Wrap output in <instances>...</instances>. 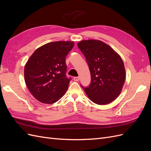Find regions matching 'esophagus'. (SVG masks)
Returning a JSON list of instances; mask_svg holds the SVG:
<instances>
[{"label": "esophagus", "mask_w": 151, "mask_h": 151, "mask_svg": "<svg viewBox=\"0 0 151 151\" xmlns=\"http://www.w3.org/2000/svg\"><path fill=\"white\" fill-rule=\"evenodd\" d=\"M74 80L75 81H79V77H74Z\"/></svg>", "instance_id": "obj_1"}]
</instances>
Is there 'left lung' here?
<instances>
[{
    "label": "left lung",
    "instance_id": "1",
    "mask_svg": "<svg viewBox=\"0 0 151 151\" xmlns=\"http://www.w3.org/2000/svg\"><path fill=\"white\" fill-rule=\"evenodd\" d=\"M77 46L84 55L90 70L91 82L83 88L93 103L106 104L116 99L125 81V68L120 55L98 40L81 41Z\"/></svg>",
    "mask_w": 151,
    "mask_h": 151
}]
</instances>
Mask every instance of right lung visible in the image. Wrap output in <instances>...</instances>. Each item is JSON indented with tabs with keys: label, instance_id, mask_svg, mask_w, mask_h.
<instances>
[{
	"label": "right lung",
	"instance_id": "obj_1",
	"mask_svg": "<svg viewBox=\"0 0 151 151\" xmlns=\"http://www.w3.org/2000/svg\"><path fill=\"white\" fill-rule=\"evenodd\" d=\"M71 41L50 42L36 49L24 66V80L39 101L53 104L65 94L71 79L65 74V57L74 47Z\"/></svg>",
	"mask_w": 151,
	"mask_h": 151
}]
</instances>
